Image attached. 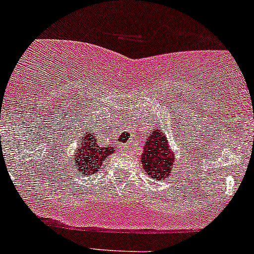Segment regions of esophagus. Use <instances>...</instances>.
<instances>
[{
	"label": "esophagus",
	"mask_w": 254,
	"mask_h": 254,
	"mask_svg": "<svg viewBox=\"0 0 254 254\" xmlns=\"http://www.w3.org/2000/svg\"><path fill=\"white\" fill-rule=\"evenodd\" d=\"M123 149H127V146H125V145H123Z\"/></svg>",
	"instance_id": "1"
}]
</instances>
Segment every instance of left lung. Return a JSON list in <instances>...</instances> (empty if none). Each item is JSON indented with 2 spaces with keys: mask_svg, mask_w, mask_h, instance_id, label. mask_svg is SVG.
<instances>
[{
  "mask_svg": "<svg viewBox=\"0 0 254 254\" xmlns=\"http://www.w3.org/2000/svg\"><path fill=\"white\" fill-rule=\"evenodd\" d=\"M153 130L150 137L146 138L140 159L149 177L162 181L171 175L172 166L175 165V152L170 146L168 137L160 130H156V127Z\"/></svg>",
  "mask_w": 254,
  "mask_h": 254,
  "instance_id": "obj_1",
  "label": "left lung"
}]
</instances>
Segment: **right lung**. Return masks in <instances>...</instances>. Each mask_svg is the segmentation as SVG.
I'll list each match as a JSON object with an SVG mask.
<instances>
[{"instance_id":"obj_1","label":"right lung","mask_w":254,"mask_h":254,"mask_svg":"<svg viewBox=\"0 0 254 254\" xmlns=\"http://www.w3.org/2000/svg\"><path fill=\"white\" fill-rule=\"evenodd\" d=\"M75 156V165L78 175H92L103 164L104 159L111 153H114L116 149L115 146L99 147L97 145V139L94 131H88L84 136L81 137V142L77 144Z\"/></svg>"}]
</instances>
